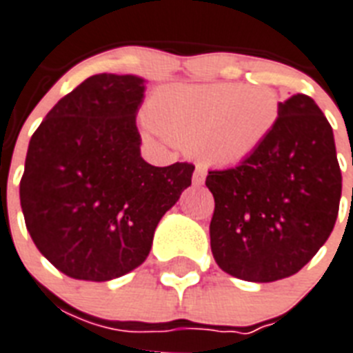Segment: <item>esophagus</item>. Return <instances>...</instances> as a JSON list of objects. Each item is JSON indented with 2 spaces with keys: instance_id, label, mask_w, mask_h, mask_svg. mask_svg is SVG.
Returning <instances> with one entry per match:
<instances>
[{
  "instance_id": "1",
  "label": "esophagus",
  "mask_w": 353,
  "mask_h": 353,
  "mask_svg": "<svg viewBox=\"0 0 353 353\" xmlns=\"http://www.w3.org/2000/svg\"><path fill=\"white\" fill-rule=\"evenodd\" d=\"M205 177H207V170H205V166H201V165L196 166V170H194V177H192L194 185H203Z\"/></svg>"
}]
</instances>
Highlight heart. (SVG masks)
Masks as SVG:
<instances>
[{
  "mask_svg": "<svg viewBox=\"0 0 353 353\" xmlns=\"http://www.w3.org/2000/svg\"><path fill=\"white\" fill-rule=\"evenodd\" d=\"M279 117V95L245 84L174 85L159 91L148 106L152 132L220 168L251 159Z\"/></svg>",
  "mask_w": 353,
  "mask_h": 353,
  "instance_id": "1",
  "label": "heart"
}]
</instances>
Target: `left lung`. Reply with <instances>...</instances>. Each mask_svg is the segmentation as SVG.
Here are the masks:
<instances>
[{"instance_id":"left-lung-1","label":"left lung","mask_w":353,"mask_h":353,"mask_svg":"<svg viewBox=\"0 0 353 353\" xmlns=\"http://www.w3.org/2000/svg\"><path fill=\"white\" fill-rule=\"evenodd\" d=\"M210 249L225 273L274 282L299 273L332 234L341 177L334 130L307 95L280 102V117L245 163L210 170Z\"/></svg>"}]
</instances>
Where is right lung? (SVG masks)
<instances>
[{"mask_svg":"<svg viewBox=\"0 0 353 353\" xmlns=\"http://www.w3.org/2000/svg\"><path fill=\"white\" fill-rule=\"evenodd\" d=\"M146 80L93 74L30 137L19 181L38 251L77 280L106 282L146 260L155 227L192 183L194 165L152 166L135 117Z\"/></svg>","mask_w":353,"mask_h":353,"instance_id":"1","label":"right lung"}]
</instances>
